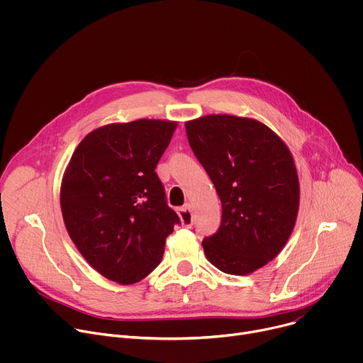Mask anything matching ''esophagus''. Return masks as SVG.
I'll return each instance as SVG.
<instances>
[{
  "mask_svg": "<svg viewBox=\"0 0 363 363\" xmlns=\"http://www.w3.org/2000/svg\"><path fill=\"white\" fill-rule=\"evenodd\" d=\"M178 216L181 218V223L184 227H191L194 220H192V210H191V205L186 203L184 206H181V208H178Z\"/></svg>",
  "mask_w": 363,
  "mask_h": 363,
  "instance_id": "esophagus-1",
  "label": "esophagus"
}]
</instances>
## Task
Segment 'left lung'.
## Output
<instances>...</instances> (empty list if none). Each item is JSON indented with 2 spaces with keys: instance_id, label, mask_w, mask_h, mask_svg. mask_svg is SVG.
<instances>
[{
  "instance_id": "obj_1",
  "label": "left lung",
  "mask_w": 363,
  "mask_h": 363,
  "mask_svg": "<svg viewBox=\"0 0 363 363\" xmlns=\"http://www.w3.org/2000/svg\"><path fill=\"white\" fill-rule=\"evenodd\" d=\"M185 129L223 205L218 231L202 240L205 257L227 274H250L272 262L293 231L298 179L291 153L254 119L210 115Z\"/></svg>"
}]
</instances>
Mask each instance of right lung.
<instances>
[{
	"mask_svg": "<svg viewBox=\"0 0 363 363\" xmlns=\"http://www.w3.org/2000/svg\"><path fill=\"white\" fill-rule=\"evenodd\" d=\"M175 122L139 119L89 133L63 178L66 228L87 263L121 284L145 279L162 260L181 220L155 172Z\"/></svg>",
	"mask_w": 363,
	"mask_h": 363,
	"instance_id": "obj_1",
	"label": "right lung"
}]
</instances>
